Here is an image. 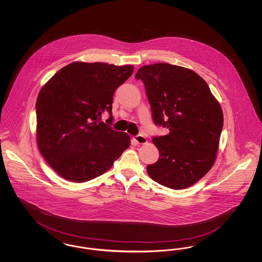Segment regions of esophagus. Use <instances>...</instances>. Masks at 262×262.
Listing matches in <instances>:
<instances>
[{
    "label": "esophagus",
    "mask_w": 262,
    "mask_h": 262,
    "mask_svg": "<svg viewBox=\"0 0 262 262\" xmlns=\"http://www.w3.org/2000/svg\"><path fill=\"white\" fill-rule=\"evenodd\" d=\"M133 139H134V141H135L137 144H144V143L147 142L146 137H144V136H142V135L136 136V137H133Z\"/></svg>",
    "instance_id": "34e87169"
}]
</instances>
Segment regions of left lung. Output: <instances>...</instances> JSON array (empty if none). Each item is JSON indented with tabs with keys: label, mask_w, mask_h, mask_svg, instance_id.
Listing matches in <instances>:
<instances>
[{
	"label": "left lung",
	"mask_w": 262,
	"mask_h": 262,
	"mask_svg": "<svg viewBox=\"0 0 262 262\" xmlns=\"http://www.w3.org/2000/svg\"><path fill=\"white\" fill-rule=\"evenodd\" d=\"M136 78L144 83L154 123L170 130L152 138L160 156L147 173L173 189L194 185L216 159L224 123L219 102L202 77L180 66H143Z\"/></svg>",
	"instance_id": "left-lung-1"
}]
</instances>
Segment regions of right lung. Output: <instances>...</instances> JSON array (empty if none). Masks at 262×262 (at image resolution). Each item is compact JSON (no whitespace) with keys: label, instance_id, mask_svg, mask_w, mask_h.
I'll list each match as a JSON object with an SVG mask.
<instances>
[{"label":"right lung","instance_id":"add662e5","mask_svg":"<svg viewBox=\"0 0 262 262\" xmlns=\"http://www.w3.org/2000/svg\"><path fill=\"white\" fill-rule=\"evenodd\" d=\"M134 67L75 62L41 88L36 101L38 148L63 179L84 183L107 172L129 147L126 133L111 128L113 95ZM111 118L105 124L102 112Z\"/></svg>","mask_w":262,"mask_h":262}]
</instances>
